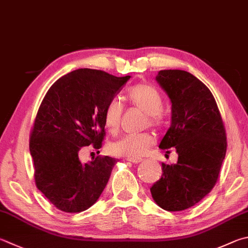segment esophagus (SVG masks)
Masks as SVG:
<instances>
[{
  "label": "esophagus",
  "instance_id": "34e87169",
  "mask_svg": "<svg viewBox=\"0 0 248 248\" xmlns=\"http://www.w3.org/2000/svg\"><path fill=\"white\" fill-rule=\"evenodd\" d=\"M127 160H128V161H130V163H132V164H140V163H142V161H143V159H142V158H134V159H130V158H128Z\"/></svg>",
  "mask_w": 248,
  "mask_h": 248
}]
</instances>
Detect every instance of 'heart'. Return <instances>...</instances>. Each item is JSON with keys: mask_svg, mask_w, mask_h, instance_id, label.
I'll use <instances>...</instances> for the list:
<instances>
[{"mask_svg": "<svg viewBox=\"0 0 248 248\" xmlns=\"http://www.w3.org/2000/svg\"><path fill=\"white\" fill-rule=\"evenodd\" d=\"M124 100L130 105L137 107L146 114L145 125L155 129L163 128L166 124V116L163 110L164 97L154 85L150 83H139L130 88L124 95ZM124 107L120 101H109L103 112L105 128L111 134L119 131ZM155 143V138L151 132L137 134H125L110 144V151L116 155L127 157L130 159L139 158L150 150Z\"/></svg>", "mask_w": 248, "mask_h": 248, "instance_id": "b5f03b06", "label": "heart"}]
</instances>
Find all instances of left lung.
I'll list each match as a JSON object with an SVG mask.
<instances>
[{
  "label": "left lung",
  "instance_id": "obj_1",
  "mask_svg": "<svg viewBox=\"0 0 248 248\" xmlns=\"http://www.w3.org/2000/svg\"><path fill=\"white\" fill-rule=\"evenodd\" d=\"M171 101V125L159 147H172L178 163H163L161 178L151 187L156 204L181 211L201 202L217 183L227 152L226 129L210 90L184 70H160L156 77Z\"/></svg>",
  "mask_w": 248,
  "mask_h": 248
}]
</instances>
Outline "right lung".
<instances>
[{"label": "right lung", "instance_id": "obj_1", "mask_svg": "<svg viewBox=\"0 0 248 248\" xmlns=\"http://www.w3.org/2000/svg\"><path fill=\"white\" fill-rule=\"evenodd\" d=\"M129 79L77 69L58 79L42 100L29 148L35 186L57 209L87 210L105 188L117 159L98 155L82 164L79 154L89 145L102 147L106 134L103 112Z\"/></svg>", "mask_w": 248, "mask_h": 248}]
</instances>
